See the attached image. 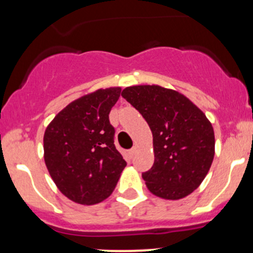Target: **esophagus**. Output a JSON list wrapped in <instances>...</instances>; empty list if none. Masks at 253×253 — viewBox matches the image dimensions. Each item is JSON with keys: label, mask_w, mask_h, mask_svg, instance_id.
<instances>
[{"label": "esophagus", "mask_w": 253, "mask_h": 253, "mask_svg": "<svg viewBox=\"0 0 253 253\" xmlns=\"http://www.w3.org/2000/svg\"><path fill=\"white\" fill-rule=\"evenodd\" d=\"M136 151H137L136 147H132L131 150H129V156H130V157H134V156L136 155Z\"/></svg>", "instance_id": "34e87169"}]
</instances>
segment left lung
Returning <instances> with one entry per match:
<instances>
[{
	"instance_id": "obj_1",
	"label": "left lung",
	"mask_w": 253,
	"mask_h": 253,
	"mask_svg": "<svg viewBox=\"0 0 253 253\" xmlns=\"http://www.w3.org/2000/svg\"><path fill=\"white\" fill-rule=\"evenodd\" d=\"M122 96L152 131L155 162L142 174L147 189L165 200L186 197L201 185L213 162L211 122L186 96L160 85L129 86Z\"/></svg>"
}]
</instances>
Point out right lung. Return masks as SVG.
<instances>
[{"instance_id":"right-lung-1","label":"right lung","mask_w":253,"mask_h":253,"mask_svg":"<svg viewBox=\"0 0 253 253\" xmlns=\"http://www.w3.org/2000/svg\"><path fill=\"white\" fill-rule=\"evenodd\" d=\"M121 87L98 88L62 109L43 135V158L59 191L80 205L102 202L113 192L126 162L114 146L108 114Z\"/></svg>"}]
</instances>
